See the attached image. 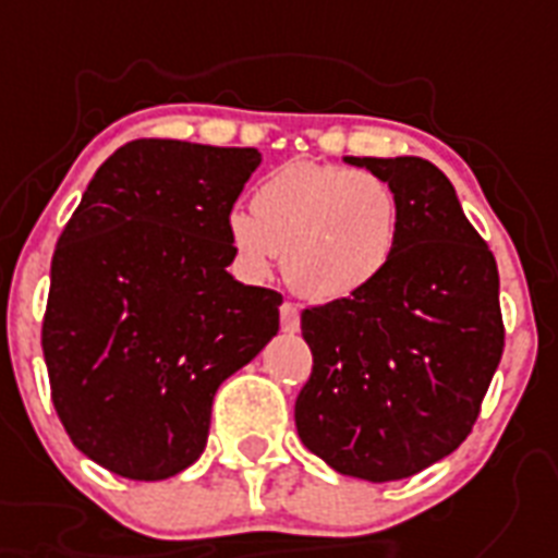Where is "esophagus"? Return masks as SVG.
<instances>
[{"instance_id": "34e87169", "label": "esophagus", "mask_w": 558, "mask_h": 558, "mask_svg": "<svg viewBox=\"0 0 558 558\" xmlns=\"http://www.w3.org/2000/svg\"><path fill=\"white\" fill-rule=\"evenodd\" d=\"M280 330L289 332V336L301 330V310L295 304H289V301L280 306Z\"/></svg>"}]
</instances>
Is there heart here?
Wrapping results in <instances>:
<instances>
[{
	"mask_svg": "<svg viewBox=\"0 0 558 558\" xmlns=\"http://www.w3.org/2000/svg\"><path fill=\"white\" fill-rule=\"evenodd\" d=\"M248 208L226 219L236 260L260 278L283 254L287 283L315 304L365 292L397 254L399 196L376 173L289 161L254 185Z\"/></svg>",
	"mask_w": 558,
	"mask_h": 558,
	"instance_id": "1",
	"label": "heart"
}]
</instances>
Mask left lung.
<instances>
[{
    "label": "left lung",
    "mask_w": 558,
    "mask_h": 558,
    "mask_svg": "<svg viewBox=\"0 0 558 558\" xmlns=\"http://www.w3.org/2000/svg\"><path fill=\"white\" fill-rule=\"evenodd\" d=\"M399 196V243L373 287L301 313L313 373L298 437L341 475L402 481L466 440L504 353L498 266L442 170L359 159Z\"/></svg>",
    "instance_id": "1"
}]
</instances>
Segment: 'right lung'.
<instances>
[{"instance_id":"add662e5","label":"right lung","mask_w":558,"mask_h":558,"mask_svg":"<svg viewBox=\"0 0 558 558\" xmlns=\"http://www.w3.org/2000/svg\"><path fill=\"white\" fill-rule=\"evenodd\" d=\"M260 153L118 147L57 240L43 356L65 434L130 481L199 458L222 381L278 336V292L231 278L226 219Z\"/></svg>"}]
</instances>
